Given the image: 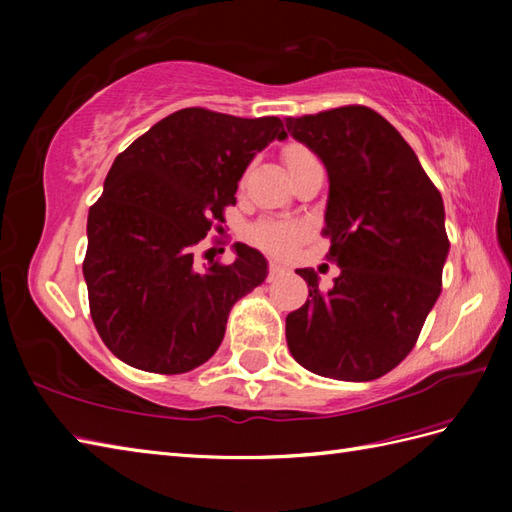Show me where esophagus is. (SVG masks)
Masks as SVG:
<instances>
[{
    "mask_svg": "<svg viewBox=\"0 0 512 512\" xmlns=\"http://www.w3.org/2000/svg\"><path fill=\"white\" fill-rule=\"evenodd\" d=\"M279 273H284V264H281V262H270L268 264V275L275 277Z\"/></svg>",
    "mask_w": 512,
    "mask_h": 512,
    "instance_id": "1",
    "label": "esophagus"
}]
</instances>
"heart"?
<instances>
[{
	"label": "heart",
	"mask_w": 512,
	"mask_h": 512,
	"mask_svg": "<svg viewBox=\"0 0 512 512\" xmlns=\"http://www.w3.org/2000/svg\"><path fill=\"white\" fill-rule=\"evenodd\" d=\"M281 158H284L288 171L292 173L303 162L314 158L308 147L299 143H290L281 149ZM248 239L255 246L268 250L273 255H288L292 248H295L303 239V226L295 222H281V220H262L257 222L248 231Z\"/></svg>",
	"instance_id": "heart-1"
}]
</instances>
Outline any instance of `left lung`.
<instances>
[{
  "label": "left lung",
  "mask_w": 512,
  "mask_h": 512,
  "mask_svg": "<svg viewBox=\"0 0 512 512\" xmlns=\"http://www.w3.org/2000/svg\"><path fill=\"white\" fill-rule=\"evenodd\" d=\"M286 127L328 169L323 235L341 268L328 290L312 268L297 270L310 295L286 317L290 354L325 378H380L413 350L440 297L442 195L396 127L365 105L286 118Z\"/></svg>",
  "instance_id": "obj_1"
}]
</instances>
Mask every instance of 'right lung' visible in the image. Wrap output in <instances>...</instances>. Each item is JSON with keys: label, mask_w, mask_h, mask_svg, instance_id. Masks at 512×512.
Returning a JSON list of instances; mask_svg holds the SVG:
<instances>
[{"label": "right lung", "mask_w": 512, "mask_h": 512, "mask_svg": "<svg viewBox=\"0 0 512 512\" xmlns=\"http://www.w3.org/2000/svg\"><path fill=\"white\" fill-rule=\"evenodd\" d=\"M275 138L277 116L187 107L118 154L90 206L83 277L96 332L114 356L154 374H184L220 347L235 301L268 275L259 250L193 264V246L235 204L242 173Z\"/></svg>", "instance_id": "add662e5"}]
</instances>
